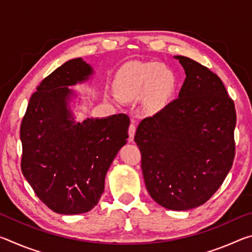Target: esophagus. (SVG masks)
Listing matches in <instances>:
<instances>
[{
	"mask_svg": "<svg viewBox=\"0 0 252 252\" xmlns=\"http://www.w3.org/2000/svg\"><path fill=\"white\" fill-rule=\"evenodd\" d=\"M129 138H127V140H129V142H133V139H134V133H135V126L133 125V123H131L130 126H129Z\"/></svg>",
	"mask_w": 252,
	"mask_h": 252,
	"instance_id": "obj_1",
	"label": "esophagus"
}]
</instances>
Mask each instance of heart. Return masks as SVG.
<instances>
[{"label":"heart","instance_id":"heart-1","mask_svg":"<svg viewBox=\"0 0 252 252\" xmlns=\"http://www.w3.org/2000/svg\"><path fill=\"white\" fill-rule=\"evenodd\" d=\"M176 88L173 72L157 62L131 64L119 71L116 78L118 95L126 101L143 97V109L149 113L163 109L172 99Z\"/></svg>","mask_w":252,"mask_h":252}]
</instances>
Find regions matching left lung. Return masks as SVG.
Masks as SVG:
<instances>
[{
  "label": "left lung",
  "instance_id": "8db88e82",
  "mask_svg": "<svg viewBox=\"0 0 252 252\" xmlns=\"http://www.w3.org/2000/svg\"><path fill=\"white\" fill-rule=\"evenodd\" d=\"M186 72L178 99L136 129L149 194L169 210L207 202L234 159L236 110L222 81L194 60L176 55Z\"/></svg>",
  "mask_w": 252,
  "mask_h": 252
}]
</instances>
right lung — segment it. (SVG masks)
<instances>
[{"label": "right lung", "mask_w": 252, "mask_h": 252, "mask_svg": "<svg viewBox=\"0 0 252 252\" xmlns=\"http://www.w3.org/2000/svg\"><path fill=\"white\" fill-rule=\"evenodd\" d=\"M94 74L82 58L66 61L42 81L21 125V169L51 210L79 215L94 208L111 163L127 142L126 114L75 120L73 87Z\"/></svg>", "instance_id": "1"}]
</instances>
